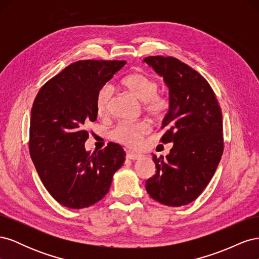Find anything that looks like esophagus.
Masks as SVG:
<instances>
[{
    "label": "esophagus",
    "mask_w": 259,
    "mask_h": 259,
    "mask_svg": "<svg viewBox=\"0 0 259 259\" xmlns=\"http://www.w3.org/2000/svg\"><path fill=\"white\" fill-rule=\"evenodd\" d=\"M126 158L130 160H138L142 158V154H138V153H134V152H127L126 153Z\"/></svg>",
    "instance_id": "obj_1"
}]
</instances>
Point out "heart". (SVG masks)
Returning a JSON list of instances; mask_svg holds the SVG:
<instances>
[{"mask_svg": "<svg viewBox=\"0 0 259 259\" xmlns=\"http://www.w3.org/2000/svg\"><path fill=\"white\" fill-rule=\"evenodd\" d=\"M124 88L133 96L143 101L144 111L154 120H160L165 116L170 108L168 96L160 94L159 83L145 73H133L123 80ZM113 89L106 84L101 88L95 99V109L99 116L106 117L111 112ZM150 131V125L147 121L135 123H120L111 131V138L130 148H137L147 133Z\"/></svg>", "mask_w": 259, "mask_h": 259, "instance_id": "heart-1", "label": "heart"}]
</instances>
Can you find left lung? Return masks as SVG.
I'll return each mask as SVG.
<instances>
[{"instance_id": "1", "label": "left lung", "mask_w": 259, "mask_h": 259, "mask_svg": "<svg viewBox=\"0 0 259 259\" xmlns=\"http://www.w3.org/2000/svg\"><path fill=\"white\" fill-rule=\"evenodd\" d=\"M169 89L170 108L160 142L174 143L164 160L153 154L155 174L146 182L150 197L167 206L189 204L205 189L224 152L223 114L208 82L175 57L144 59Z\"/></svg>"}]
</instances>
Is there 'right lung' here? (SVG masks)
<instances>
[{
    "mask_svg": "<svg viewBox=\"0 0 259 259\" xmlns=\"http://www.w3.org/2000/svg\"><path fill=\"white\" fill-rule=\"evenodd\" d=\"M123 60H80L38 91L31 110L29 151L46 190L61 205L79 209L103 199L125 160L123 148L109 143L90 153L86 124L97 119L98 91L120 71Z\"/></svg>",
    "mask_w": 259,
    "mask_h": 259,
    "instance_id": "obj_1",
    "label": "right lung"
}]
</instances>
